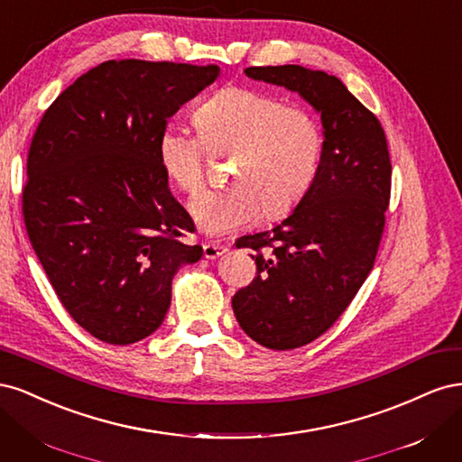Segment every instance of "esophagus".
Returning a JSON list of instances; mask_svg holds the SVG:
<instances>
[{"mask_svg": "<svg viewBox=\"0 0 462 462\" xmlns=\"http://www.w3.org/2000/svg\"><path fill=\"white\" fill-rule=\"evenodd\" d=\"M227 253V246L221 245V243H208L204 245V258L208 260H216L219 258L221 254Z\"/></svg>", "mask_w": 462, "mask_h": 462, "instance_id": "obj_1", "label": "esophagus"}]
</instances>
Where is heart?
Segmentation results:
<instances>
[{"instance_id": "obj_1", "label": "heart", "mask_w": 462, "mask_h": 462, "mask_svg": "<svg viewBox=\"0 0 462 462\" xmlns=\"http://www.w3.org/2000/svg\"><path fill=\"white\" fill-rule=\"evenodd\" d=\"M199 138L165 129L158 138L163 175L197 194L209 158H235L229 192H206L189 206L199 229L223 235L256 216L279 221L310 192L324 156V134L312 114L253 88L216 92L192 116Z\"/></svg>"}]
</instances>
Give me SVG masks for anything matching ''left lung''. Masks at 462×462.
Wrapping results in <instances>:
<instances>
[{"instance_id":"obj_1","label":"left lung","mask_w":462,"mask_h":462,"mask_svg":"<svg viewBox=\"0 0 462 462\" xmlns=\"http://www.w3.org/2000/svg\"><path fill=\"white\" fill-rule=\"evenodd\" d=\"M245 73L297 92L324 134L318 177L295 212L236 241L254 253L256 277L235 292V318L250 339L289 351L328 331L374 268L391 194L389 150L380 121L337 77L302 65Z\"/></svg>"}]
</instances>
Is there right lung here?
<instances>
[{"label": "right lung", "instance_id": "obj_1", "mask_svg": "<svg viewBox=\"0 0 462 462\" xmlns=\"http://www.w3.org/2000/svg\"><path fill=\"white\" fill-rule=\"evenodd\" d=\"M219 77L217 65L106 61L42 117L26 160L23 216L65 310L109 345L156 331L180 265L202 258L180 236L192 217L167 187L158 138Z\"/></svg>", "mask_w": 462, "mask_h": 462}]
</instances>
